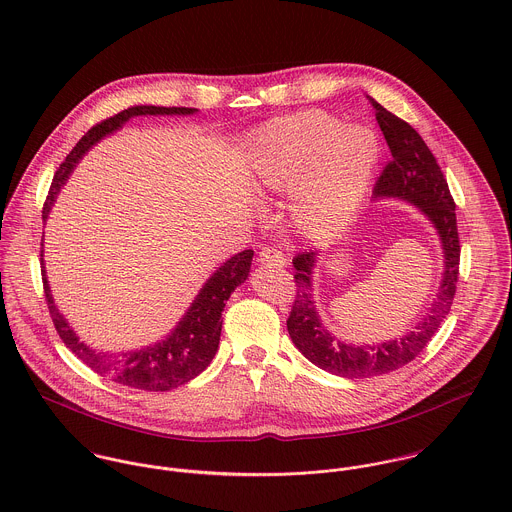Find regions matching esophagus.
I'll list each match as a JSON object with an SVG mask.
<instances>
[{
    "label": "esophagus",
    "mask_w": 512,
    "mask_h": 512,
    "mask_svg": "<svg viewBox=\"0 0 512 512\" xmlns=\"http://www.w3.org/2000/svg\"><path fill=\"white\" fill-rule=\"evenodd\" d=\"M260 262L266 264V266H274V268H284L286 266V256L282 250L274 248V246H268V248H262L260 252Z\"/></svg>",
    "instance_id": "34e87169"
}]
</instances>
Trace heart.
I'll return each mask as SVG.
<instances>
[{
  "instance_id": "1",
  "label": "heart",
  "mask_w": 512,
  "mask_h": 512,
  "mask_svg": "<svg viewBox=\"0 0 512 512\" xmlns=\"http://www.w3.org/2000/svg\"><path fill=\"white\" fill-rule=\"evenodd\" d=\"M378 138L361 126L307 110L276 118L252 136L254 177L262 193H292L295 226L329 236L353 219L372 185Z\"/></svg>"
}]
</instances>
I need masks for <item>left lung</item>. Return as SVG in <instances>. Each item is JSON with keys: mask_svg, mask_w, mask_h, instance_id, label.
<instances>
[{"mask_svg": "<svg viewBox=\"0 0 512 512\" xmlns=\"http://www.w3.org/2000/svg\"><path fill=\"white\" fill-rule=\"evenodd\" d=\"M370 102L392 153V159L386 163L374 185V199L394 197L408 201L432 220L441 240L445 268L438 299L432 303L430 313L414 331L386 343L347 345L323 327L313 301L311 274L317 252L309 250L293 258L295 299L288 317V331L293 345L313 365L345 378L380 376L412 363L432 341L441 321L449 313L459 278L461 246L455 203L434 153L408 122L400 120L372 98Z\"/></svg>", "mask_w": 512, "mask_h": 512, "instance_id": "left-lung-1", "label": "left lung"}]
</instances>
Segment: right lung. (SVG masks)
<instances>
[{"label": "right lung", "instance_id": "1", "mask_svg": "<svg viewBox=\"0 0 512 512\" xmlns=\"http://www.w3.org/2000/svg\"><path fill=\"white\" fill-rule=\"evenodd\" d=\"M193 112L197 110L183 108V106L181 108L132 106L92 126L57 169L45 207H43V220L47 219L51 205L55 203L61 187L67 183L78 159L104 136L116 132L134 116H147V114L149 116H171V114L187 116ZM252 256H254V250H242L230 260H226L207 280L203 290L195 297L193 305L187 309V313L183 315L175 331H171V335H167L165 341L155 343L153 347H146L140 351H128L122 355L98 353L88 345H84L82 341H78L76 333L67 323V319L59 313L53 301L51 288L47 284L45 270H43L45 299H47L49 313L59 337L84 365L90 366L100 376H106L124 386L147 390V392H165L189 382L191 378L199 376L207 366L211 365L219 349L224 303L228 301L230 293L234 292L240 284H244V280L248 278Z\"/></svg>", "mask_w": 512, "mask_h": 512}]
</instances>
